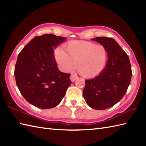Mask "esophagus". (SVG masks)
I'll use <instances>...</instances> for the list:
<instances>
[{
	"instance_id": "34e87169",
	"label": "esophagus",
	"mask_w": 146,
	"mask_h": 146,
	"mask_svg": "<svg viewBox=\"0 0 146 146\" xmlns=\"http://www.w3.org/2000/svg\"><path fill=\"white\" fill-rule=\"evenodd\" d=\"M70 78V80H71V82H74L77 78H78V76L76 75H71Z\"/></svg>"
}]
</instances>
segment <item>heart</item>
I'll return each instance as SVG.
<instances>
[{"label":"heart","instance_id":"1","mask_svg":"<svg viewBox=\"0 0 146 146\" xmlns=\"http://www.w3.org/2000/svg\"><path fill=\"white\" fill-rule=\"evenodd\" d=\"M54 58L62 70L68 71L75 66L78 73L85 78L99 75L106 65L107 51L103 45L86 41H71L57 48Z\"/></svg>","mask_w":146,"mask_h":146}]
</instances>
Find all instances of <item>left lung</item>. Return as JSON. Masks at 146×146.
<instances>
[{
    "instance_id": "obj_1",
    "label": "left lung",
    "mask_w": 146,
    "mask_h": 146,
    "mask_svg": "<svg viewBox=\"0 0 146 146\" xmlns=\"http://www.w3.org/2000/svg\"><path fill=\"white\" fill-rule=\"evenodd\" d=\"M92 40L106 48L108 58L100 75L86 80L83 94L91 108L105 110L113 107L125 95L132 75L131 64L127 54L113 39L98 37Z\"/></svg>"
}]
</instances>
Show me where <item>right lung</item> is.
I'll use <instances>...</instances> for the list:
<instances>
[{
    "label": "right lung",
    "instance_id": "add662e5",
    "mask_svg": "<svg viewBox=\"0 0 146 146\" xmlns=\"http://www.w3.org/2000/svg\"><path fill=\"white\" fill-rule=\"evenodd\" d=\"M65 38L52 34L36 36L18 55L14 69L16 85L34 106L51 108L60 103L71 83L70 74L59 70L53 47Z\"/></svg>",
    "mask_w": 146,
    "mask_h": 146
}]
</instances>
